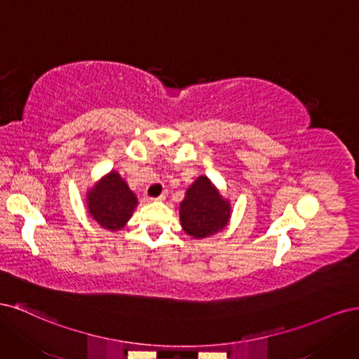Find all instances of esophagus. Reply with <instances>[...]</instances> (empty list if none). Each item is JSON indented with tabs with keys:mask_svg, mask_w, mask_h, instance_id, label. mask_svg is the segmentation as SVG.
<instances>
[{
	"mask_svg": "<svg viewBox=\"0 0 359 359\" xmlns=\"http://www.w3.org/2000/svg\"><path fill=\"white\" fill-rule=\"evenodd\" d=\"M166 196H168V193L166 191H163L160 196H157V198H154V201H165L166 199Z\"/></svg>",
	"mask_w": 359,
	"mask_h": 359,
	"instance_id": "34e87169",
	"label": "esophagus"
}]
</instances>
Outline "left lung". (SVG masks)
Masks as SVG:
<instances>
[{
  "label": "left lung",
  "instance_id": "left-lung-1",
  "mask_svg": "<svg viewBox=\"0 0 359 359\" xmlns=\"http://www.w3.org/2000/svg\"><path fill=\"white\" fill-rule=\"evenodd\" d=\"M231 215L229 202L214 189L206 177H199L180 205L182 229L194 238H205L222 231Z\"/></svg>",
  "mask_w": 359,
  "mask_h": 359
}]
</instances>
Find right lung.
<instances>
[{"mask_svg":"<svg viewBox=\"0 0 359 359\" xmlns=\"http://www.w3.org/2000/svg\"><path fill=\"white\" fill-rule=\"evenodd\" d=\"M137 199L126 181L115 172L103 178L88 194L93 219L107 231H118L128 222Z\"/></svg>","mask_w":359,"mask_h":359,"instance_id":"right-lung-1","label":"right lung"}]
</instances>
